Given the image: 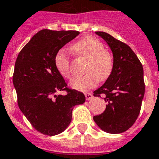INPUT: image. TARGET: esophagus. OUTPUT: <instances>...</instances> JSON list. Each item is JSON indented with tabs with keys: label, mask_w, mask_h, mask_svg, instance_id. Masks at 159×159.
<instances>
[{
	"label": "esophagus",
	"mask_w": 159,
	"mask_h": 159,
	"mask_svg": "<svg viewBox=\"0 0 159 159\" xmlns=\"http://www.w3.org/2000/svg\"><path fill=\"white\" fill-rule=\"evenodd\" d=\"M84 95H85V98L87 100H90V99H92L93 98V95L91 93H86Z\"/></svg>",
	"instance_id": "obj_1"
}]
</instances>
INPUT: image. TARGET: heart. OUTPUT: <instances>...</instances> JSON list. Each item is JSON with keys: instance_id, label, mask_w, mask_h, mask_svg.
<instances>
[{"instance_id": "heart-1", "label": "heart", "mask_w": 159, "mask_h": 159, "mask_svg": "<svg viewBox=\"0 0 159 159\" xmlns=\"http://www.w3.org/2000/svg\"><path fill=\"white\" fill-rule=\"evenodd\" d=\"M79 57L88 60L84 72L81 77H75L71 80L70 86L80 91H88L96 85L98 81L107 80L112 74L114 60L109 51L104 50V44L93 36H84L71 45ZM56 69L64 78L70 77V60L64 50H60L55 59Z\"/></svg>"}]
</instances>
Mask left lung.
Listing matches in <instances>:
<instances>
[{
  "label": "left lung",
  "instance_id": "8db88e82",
  "mask_svg": "<svg viewBox=\"0 0 159 159\" xmlns=\"http://www.w3.org/2000/svg\"><path fill=\"white\" fill-rule=\"evenodd\" d=\"M95 33L111 49L114 68L106 82L93 91V96H104L108 104L93 120L104 132L121 134L134 124L140 113L145 91L143 69L129 45L106 32Z\"/></svg>",
  "mask_w": 159,
  "mask_h": 159
}]
</instances>
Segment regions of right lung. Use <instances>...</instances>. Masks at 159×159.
<instances>
[{"mask_svg":"<svg viewBox=\"0 0 159 159\" xmlns=\"http://www.w3.org/2000/svg\"><path fill=\"white\" fill-rule=\"evenodd\" d=\"M79 34L76 30H41L17 56L13 84L18 106L43 134L54 136L62 133L71 122L74 106L85 102L82 92L67 88L55 63L58 51ZM63 90L67 92L66 96L56 95Z\"/></svg>","mask_w":159,"mask_h":159,"instance_id":"obj_1","label":"right lung"}]
</instances>
